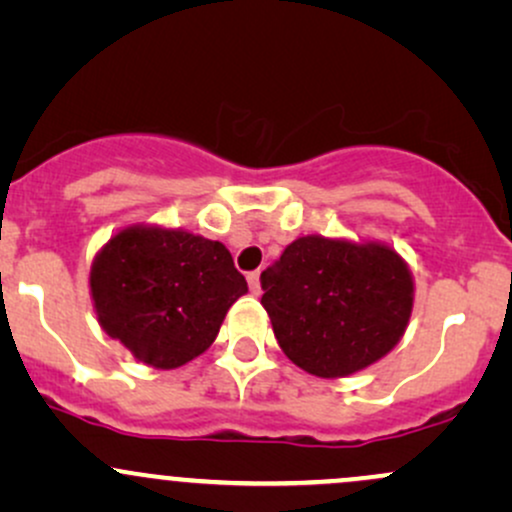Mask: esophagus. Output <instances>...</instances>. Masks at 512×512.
<instances>
[{"label":"esophagus","instance_id":"esophagus-1","mask_svg":"<svg viewBox=\"0 0 512 512\" xmlns=\"http://www.w3.org/2000/svg\"><path fill=\"white\" fill-rule=\"evenodd\" d=\"M248 286H250L252 296H260V269H257V272H250L248 274Z\"/></svg>","mask_w":512,"mask_h":512}]
</instances>
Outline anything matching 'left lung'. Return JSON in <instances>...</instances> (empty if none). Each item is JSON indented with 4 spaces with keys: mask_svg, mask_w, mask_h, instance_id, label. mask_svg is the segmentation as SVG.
<instances>
[{
    "mask_svg": "<svg viewBox=\"0 0 512 512\" xmlns=\"http://www.w3.org/2000/svg\"><path fill=\"white\" fill-rule=\"evenodd\" d=\"M260 281L281 351L317 378H344L383 358L414 305L407 262L380 243L298 238Z\"/></svg>",
    "mask_w": 512,
    "mask_h": 512,
    "instance_id": "left-lung-1",
    "label": "left lung"
}]
</instances>
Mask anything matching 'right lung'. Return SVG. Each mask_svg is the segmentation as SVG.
<instances>
[{
    "label": "right lung",
    "mask_w": 512,
    "mask_h": 512,
    "mask_svg": "<svg viewBox=\"0 0 512 512\" xmlns=\"http://www.w3.org/2000/svg\"><path fill=\"white\" fill-rule=\"evenodd\" d=\"M248 293L231 252L178 228L129 226L91 267L98 322L154 368H178L207 351L228 308Z\"/></svg>",
    "instance_id": "add662e5"
}]
</instances>
